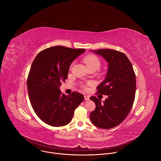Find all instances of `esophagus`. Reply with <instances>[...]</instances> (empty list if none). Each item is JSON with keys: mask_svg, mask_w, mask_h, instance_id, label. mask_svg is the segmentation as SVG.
<instances>
[{"mask_svg": "<svg viewBox=\"0 0 161 161\" xmlns=\"http://www.w3.org/2000/svg\"><path fill=\"white\" fill-rule=\"evenodd\" d=\"M85 101H88L90 99V97L88 96H85Z\"/></svg>", "mask_w": 161, "mask_h": 161, "instance_id": "esophagus-1", "label": "esophagus"}]
</instances>
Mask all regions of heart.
<instances>
[{"mask_svg": "<svg viewBox=\"0 0 161 161\" xmlns=\"http://www.w3.org/2000/svg\"><path fill=\"white\" fill-rule=\"evenodd\" d=\"M84 62L88 69H97L101 65L100 59L94 55H89L84 58Z\"/></svg>", "mask_w": 161, "mask_h": 161, "instance_id": "heart-1", "label": "heart"}]
</instances>
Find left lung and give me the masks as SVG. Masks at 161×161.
Listing matches in <instances>:
<instances>
[{"label":"left lung","instance_id":"left-lung-1","mask_svg":"<svg viewBox=\"0 0 161 161\" xmlns=\"http://www.w3.org/2000/svg\"><path fill=\"white\" fill-rule=\"evenodd\" d=\"M101 56L108 63L105 79L97 87V92L108 96L101 99L95 96L90 100L96 109L90 114V120L95 126L108 129L122 123L129 113L135 98L136 75L132 64L123 53L111 49L90 50Z\"/></svg>","mask_w":161,"mask_h":161}]
</instances>
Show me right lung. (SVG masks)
Here are the masks:
<instances>
[{
	"mask_svg": "<svg viewBox=\"0 0 161 161\" xmlns=\"http://www.w3.org/2000/svg\"><path fill=\"white\" fill-rule=\"evenodd\" d=\"M85 52L57 46L41 51L33 61L27 78L29 97L36 114L46 124L53 127L68 124L83 101L81 94L73 92L66 96L59 87L67 78L71 64Z\"/></svg>",
	"mask_w": 161,
	"mask_h": 161,
	"instance_id": "1",
	"label": "right lung"
}]
</instances>
